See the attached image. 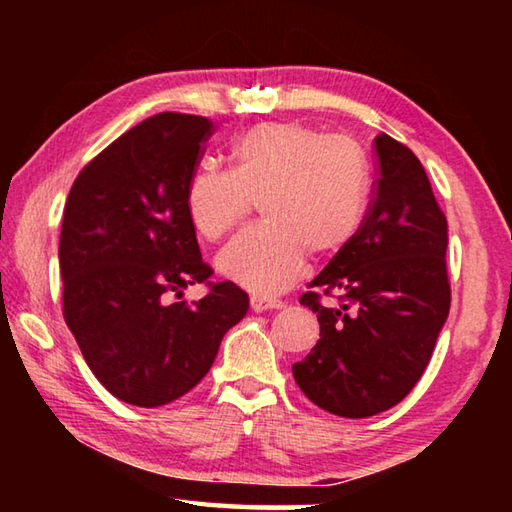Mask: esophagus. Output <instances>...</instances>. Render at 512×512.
<instances>
[{
	"mask_svg": "<svg viewBox=\"0 0 512 512\" xmlns=\"http://www.w3.org/2000/svg\"><path fill=\"white\" fill-rule=\"evenodd\" d=\"M250 307H253V311H257V314H262V311H268V309H282V302L273 298L253 296L250 298Z\"/></svg>",
	"mask_w": 512,
	"mask_h": 512,
	"instance_id": "obj_1",
	"label": "esophagus"
}]
</instances>
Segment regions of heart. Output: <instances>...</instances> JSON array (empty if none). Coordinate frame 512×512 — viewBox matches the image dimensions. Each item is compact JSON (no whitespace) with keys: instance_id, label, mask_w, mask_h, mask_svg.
Segmentation results:
<instances>
[{"instance_id":"heart-1","label":"heart","mask_w":512,"mask_h":512,"mask_svg":"<svg viewBox=\"0 0 512 512\" xmlns=\"http://www.w3.org/2000/svg\"><path fill=\"white\" fill-rule=\"evenodd\" d=\"M235 167L205 162L189 178L185 205L194 228L221 239L259 201L262 223L216 257L219 271L259 296L289 289L316 259L339 255L366 219L370 169L361 146L300 121H266L239 137Z\"/></svg>"}]
</instances>
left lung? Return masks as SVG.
Listing matches in <instances>:
<instances>
[{
  "label": "left lung",
  "mask_w": 512,
  "mask_h": 512,
  "mask_svg": "<svg viewBox=\"0 0 512 512\" xmlns=\"http://www.w3.org/2000/svg\"><path fill=\"white\" fill-rule=\"evenodd\" d=\"M377 180L357 237L311 280L300 305L320 339L293 363L300 391L341 418H370L418 384L443 329L452 287L447 219L409 146L375 137ZM342 300L325 308L319 293Z\"/></svg>",
  "instance_id": "1"
}]
</instances>
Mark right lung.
<instances>
[{"label": "right lung", "instance_id": "right-lung-1", "mask_svg": "<svg viewBox=\"0 0 512 512\" xmlns=\"http://www.w3.org/2000/svg\"><path fill=\"white\" fill-rule=\"evenodd\" d=\"M210 135L207 117L144 119L85 164L65 203V323L94 377L144 409L192 391L248 311L235 282H210L185 205ZM192 283L211 291L192 306L170 300Z\"/></svg>", "mask_w": 512, "mask_h": 512}]
</instances>
